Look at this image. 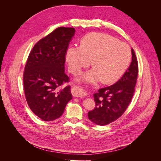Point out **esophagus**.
<instances>
[{"mask_svg":"<svg viewBox=\"0 0 161 161\" xmlns=\"http://www.w3.org/2000/svg\"><path fill=\"white\" fill-rule=\"evenodd\" d=\"M72 95L76 97H82L86 95V92H85L81 88L78 86H73L71 89Z\"/></svg>","mask_w":161,"mask_h":161,"instance_id":"obj_1","label":"esophagus"}]
</instances>
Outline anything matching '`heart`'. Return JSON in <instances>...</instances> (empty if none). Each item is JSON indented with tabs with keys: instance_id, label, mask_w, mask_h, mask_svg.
Here are the masks:
<instances>
[{
	"instance_id": "heart-1",
	"label": "heart",
	"mask_w": 161,
	"mask_h": 161,
	"mask_svg": "<svg viewBox=\"0 0 161 161\" xmlns=\"http://www.w3.org/2000/svg\"><path fill=\"white\" fill-rule=\"evenodd\" d=\"M70 71L79 73L91 61L92 70L82 79L94 82L100 80L103 84H111L119 80L129 66L131 51L126 43L102 33H91L81 39L80 46L70 47L66 52Z\"/></svg>"
}]
</instances>
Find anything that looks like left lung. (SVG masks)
Wrapping results in <instances>:
<instances>
[{
  "mask_svg": "<svg viewBox=\"0 0 161 161\" xmlns=\"http://www.w3.org/2000/svg\"><path fill=\"white\" fill-rule=\"evenodd\" d=\"M132 60L128 69L114 85L94 94L95 107L89 111V119L100 125H108L123 115L132 99L138 75V63L133 48Z\"/></svg>",
  "mask_w": 161,
  "mask_h": 161,
  "instance_id": "left-lung-1",
  "label": "left lung"
}]
</instances>
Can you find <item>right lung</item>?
<instances>
[{
  "label": "right lung",
  "instance_id": "add662e5",
  "mask_svg": "<svg viewBox=\"0 0 161 161\" xmlns=\"http://www.w3.org/2000/svg\"><path fill=\"white\" fill-rule=\"evenodd\" d=\"M75 32L73 27H58L38 41L29 54L23 72L24 92L31 110L43 121L59 118L72 99L70 86L61 87L69 82L64 63Z\"/></svg>",
  "mask_w": 161,
  "mask_h": 161
}]
</instances>
